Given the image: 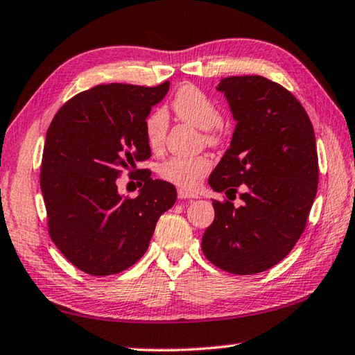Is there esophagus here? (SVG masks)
Here are the masks:
<instances>
[{
  "label": "esophagus",
  "instance_id": "1",
  "mask_svg": "<svg viewBox=\"0 0 355 355\" xmlns=\"http://www.w3.org/2000/svg\"><path fill=\"white\" fill-rule=\"evenodd\" d=\"M197 197L199 196H197L196 192H191L184 188H178V199H197Z\"/></svg>",
  "mask_w": 355,
  "mask_h": 355
}]
</instances>
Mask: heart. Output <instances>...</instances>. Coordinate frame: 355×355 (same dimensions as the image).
<instances>
[{
  "label": "heart",
  "mask_w": 355,
  "mask_h": 355,
  "mask_svg": "<svg viewBox=\"0 0 355 355\" xmlns=\"http://www.w3.org/2000/svg\"><path fill=\"white\" fill-rule=\"evenodd\" d=\"M172 110L178 119L194 127L205 130V139L209 144L218 142L214 127L220 122V112L214 101L194 86H184L172 100ZM167 119L163 111H155L146 120V137L150 148L158 150L163 146ZM211 169V161L207 156L194 158H172L159 167V177L180 188L191 189Z\"/></svg>",
  "instance_id": "b5f03b06"
}]
</instances>
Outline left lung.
Returning <instances> with one entry per match:
<instances>
[{"label":"left lung","instance_id":"left-lung-1","mask_svg":"<svg viewBox=\"0 0 355 355\" xmlns=\"http://www.w3.org/2000/svg\"><path fill=\"white\" fill-rule=\"evenodd\" d=\"M216 89L236 125L208 183L233 197L238 186L244 192L241 207L213 200L214 220L203 233L202 250L227 272H263L290 254L315 202L313 125L291 92L263 76L224 78Z\"/></svg>","mask_w":355,"mask_h":355}]
</instances>
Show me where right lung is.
<instances>
[{
	"label": "right lung",
	"mask_w": 355,
	"mask_h": 355,
	"mask_svg": "<svg viewBox=\"0 0 355 355\" xmlns=\"http://www.w3.org/2000/svg\"><path fill=\"white\" fill-rule=\"evenodd\" d=\"M169 87V81L92 87L69 100L46 131L40 189L50 236L83 272L111 275L133 266L177 200L175 186L148 171L135 199L117 189L120 171L152 155L146 120Z\"/></svg>",
	"instance_id": "1"
}]
</instances>
